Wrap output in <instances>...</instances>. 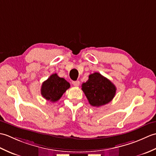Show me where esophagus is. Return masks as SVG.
I'll use <instances>...</instances> for the list:
<instances>
[{"label":"esophagus","instance_id":"1","mask_svg":"<svg viewBox=\"0 0 156 156\" xmlns=\"http://www.w3.org/2000/svg\"><path fill=\"white\" fill-rule=\"evenodd\" d=\"M72 84H73V85L74 86V87H78V86L80 85V81H78V80H77V81H73L72 82Z\"/></svg>","mask_w":156,"mask_h":156}]
</instances>
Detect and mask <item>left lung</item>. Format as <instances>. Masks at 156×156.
I'll use <instances>...</instances> for the list:
<instances>
[{"label": "left lung", "instance_id": "left-lung-1", "mask_svg": "<svg viewBox=\"0 0 156 156\" xmlns=\"http://www.w3.org/2000/svg\"><path fill=\"white\" fill-rule=\"evenodd\" d=\"M82 90L90 105L98 107L110 102L117 88L108 79L100 73L94 72L89 75L88 80L82 84Z\"/></svg>", "mask_w": 156, "mask_h": 156}]
</instances>
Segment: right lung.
<instances>
[{
  "mask_svg": "<svg viewBox=\"0 0 156 156\" xmlns=\"http://www.w3.org/2000/svg\"><path fill=\"white\" fill-rule=\"evenodd\" d=\"M69 87L70 84L64 78L54 74L43 82L41 94L46 100L54 102L58 101Z\"/></svg>",
  "mask_w": 156,
  "mask_h": 156,
  "instance_id": "right-lung-1",
  "label": "right lung"
}]
</instances>
